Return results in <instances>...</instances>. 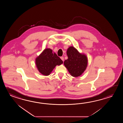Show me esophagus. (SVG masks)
Listing matches in <instances>:
<instances>
[{
    "mask_svg": "<svg viewBox=\"0 0 123 123\" xmlns=\"http://www.w3.org/2000/svg\"><path fill=\"white\" fill-rule=\"evenodd\" d=\"M61 59L62 60L63 62L64 60V57H61Z\"/></svg>",
    "mask_w": 123,
    "mask_h": 123,
    "instance_id": "1",
    "label": "esophagus"
}]
</instances>
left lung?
<instances>
[{"label":"left lung","instance_id":"left-lung-1","mask_svg":"<svg viewBox=\"0 0 123 123\" xmlns=\"http://www.w3.org/2000/svg\"><path fill=\"white\" fill-rule=\"evenodd\" d=\"M66 54L68 59L64 62L65 67L71 76L75 77L80 76L87 66L88 60L86 55L79 52L73 46L68 48Z\"/></svg>","mask_w":123,"mask_h":123}]
</instances>
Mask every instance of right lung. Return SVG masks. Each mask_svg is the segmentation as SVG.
<instances>
[{"instance_id": "right-lung-1", "label": "right lung", "mask_w": 123, "mask_h": 123, "mask_svg": "<svg viewBox=\"0 0 123 123\" xmlns=\"http://www.w3.org/2000/svg\"><path fill=\"white\" fill-rule=\"evenodd\" d=\"M36 65L39 73L44 76H48L56 65H60L63 61L52 50L46 48L36 58Z\"/></svg>"}]
</instances>
